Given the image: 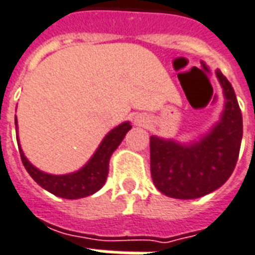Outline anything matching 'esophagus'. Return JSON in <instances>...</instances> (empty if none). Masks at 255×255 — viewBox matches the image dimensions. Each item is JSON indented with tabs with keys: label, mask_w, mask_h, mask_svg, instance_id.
Returning a JSON list of instances; mask_svg holds the SVG:
<instances>
[{
	"label": "esophagus",
	"mask_w": 255,
	"mask_h": 255,
	"mask_svg": "<svg viewBox=\"0 0 255 255\" xmlns=\"http://www.w3.org/2000/svg\"><path fill=\"white\" fill-rule=\"evenodd\" d=\"M136 125H140V126H144L145 125V119H144V117H141V115H138V117H136Z\"/></svg>",
	"instance_id": "obj_1"
}]
</instances>
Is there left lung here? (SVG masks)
<instances>
[{"label":"left lung","mask_w":255,"mask_h":255,"mask_svg":"<svg viewBox=\"0 0 255 255\" xmlns=\"http://www.w3.org/2000/svg\"><path fill=\"white\" fill-rule=\"evenodd\" d=\"M227 99L221 122L199 142L184 147L149 137L151 176L162 194L196 199L220 188L234 171L243 136L242 111L227 77L217 70Z\"/></svg>","instance_id":"1"}]
</instances>
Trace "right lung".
<instances>
[{"label":"right lung","mask_w":255,"mask_h":255,"mask_svg":"<svg viewBox=\"0 0 255 255\" xmlns=\"http://www.w3.org/2000/svg\"><path fill=\"white\" fill-rule=\"evenodd\" d=\"M15 125H17L16 117ZM130 129L131 125L129 122L119 125L118 128H115L114 130L108 133L100 144V147L97 148L95 155L92 156V159L81 170L71 173V174H66V176H52V174H46L44 171H39L26 159L20 147H19V152H20L21 162L26 167V170L38 185L49 191L50 194L64 198V199H79V198L95 194L104 185L108 176L110 158Z\"/></svg>","instance_id":"right-lung-1"}]
</instances>
